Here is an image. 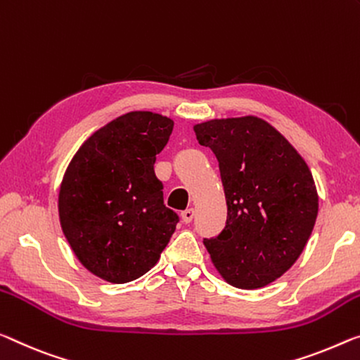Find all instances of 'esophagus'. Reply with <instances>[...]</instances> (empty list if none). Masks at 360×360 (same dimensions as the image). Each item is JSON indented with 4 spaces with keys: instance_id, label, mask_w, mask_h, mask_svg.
Returning a JSON list of instances; mask_svg holds the SVG:
<instances>
[{
    "instance_id": "34e87169",
    "label": "esophagus",
    "mask_w": 360,
    "mask_h": 360,
    "mask_svg": "<svg viewBox=\"0 0 360 360\" xmlns=\"http://www.w3.org/2000/svg\"><path fill=\"white\" fill-rule=\"evenodd\" d=\"M193 217H195V209H186V211L181 212V220H184L185 224H190Z\"/></svg>"
}]
</instances>
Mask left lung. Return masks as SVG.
<instances>
[{
  "instance_id": "1",
  "label": "left lung",
  "mask_w": 360,
  "mask_h": 360,
  "mask_svg": "<svg viewBox=\"0 0 360 360\" xmlns=\"http://www.w3.org/2000/svg\"><path fill=\"white\" fill-rule=\"evenodd\" d=\"M219 161L226 224L204 246L220 275L241 290L272 283L311 236L319 196L307 164L265 120L246 115L195 125Z\"/></svg>"
}]
</instances>
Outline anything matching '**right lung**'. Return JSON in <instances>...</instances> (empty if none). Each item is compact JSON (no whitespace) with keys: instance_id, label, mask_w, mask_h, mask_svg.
Wrapping results in <instances>:
<instances>
[{"instance_id":"right-lung-1","label":"right lung","mask_w":360,"mask_h":360,"mask_svg":"<svg viewBox=\"0 0 360 360\" xmlns=\"http://www.w3.org/2000/svg\"><path fill=\"white\" fill-rule=\"evenodd\" d=\"M174 122L134 110L95 131L65 170L59 219L72 251L110 283L140 278L156 265L179 224L165 207L156 156Z\"/></svg>"}]
</instances>
